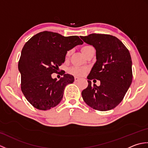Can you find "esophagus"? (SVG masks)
I'll list each match as a JSON object with an SVG mask.
<instances>
[{
  "instance_id": "esophagus-1",
  "label": "esophagus",
  "mask_w": 148,
  "mask_h": 148,
  "mask_svg": "<svg viewBox=\"0 0 148 148\" xmlns=\"http://www.w3.org/2000/svg\"><path fill=\"white\" fill-rule=\"evenodd\" d=\"M79 77H74V81H79Z\"/></svg>"
}]
</instances>
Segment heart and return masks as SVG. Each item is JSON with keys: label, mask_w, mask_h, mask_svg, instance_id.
I'll return each instance as SVG.
<instances>
[{"label": "heart", "mask_w": 148, "mask_h": 148, "mask_svg": "<svg viewBox=\"0 0 148 148\" xmlns=\"http://www.w3.org/2000/svg\"><path fill=\"white\" fill-rule=\"evenodd\" d=\"M93 49V48L91 46L89 45H84L82 48H81V51L83 54L86 56L88 53H89L91 49ZM71 54V50H68L66 52L65 57H69ZM87 72V69L84 67H71L68 69V72L69 74L74 75L76 76H83L86 74Z\"/></svg>", "instance_id": "obj_1"}]
</instances>
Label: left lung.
<instances>
[{
	"label": "left lung",
	"instance_id": "left-lung-1",
	"mask_svg": "<svg viewBox=\"0 0 148 148\" xmlns=\"http://www.w3.org/2000/svg\"><path fill=\"white\" fill-rule=\"evenodd\" d=\"M84 42L96 49L97 61L88 76V85L81 92L87 105L100 111L115 108L122 100L132 81L130 52L117 37L109 34H92L81 36ZM100 80L98 87L90 80Z\"/></svg>",
	"mask_w": 148,
	"mask_h": 148
}]
</instances>
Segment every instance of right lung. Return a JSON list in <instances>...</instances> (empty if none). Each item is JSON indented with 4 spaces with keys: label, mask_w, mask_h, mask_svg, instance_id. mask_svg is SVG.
I'll use <instances>...</instances> for the list:
<instances>
[{
    "label": "right lung",
    "mask_w": 148,
    "mask_h": 148,
    "mask_svg": "<svg viewBox=\"0 0 148 148\" xmlns=\"http://www.w3.org/2000/svg\"><path fill=\"white\" fill-rule=\"evenodd\" d=\"M81 44L83 41L77 36L64 37L49 31L37 34L25 43L18 62L21 90L34 108L45 111L60 102L65 87L73 83L74 78L62 73L64 76L57 81L51 74H57L58 67L64 63L66 52Z\"/></svg>",
    "instance_id": "obj_1"
}]
</instances>
